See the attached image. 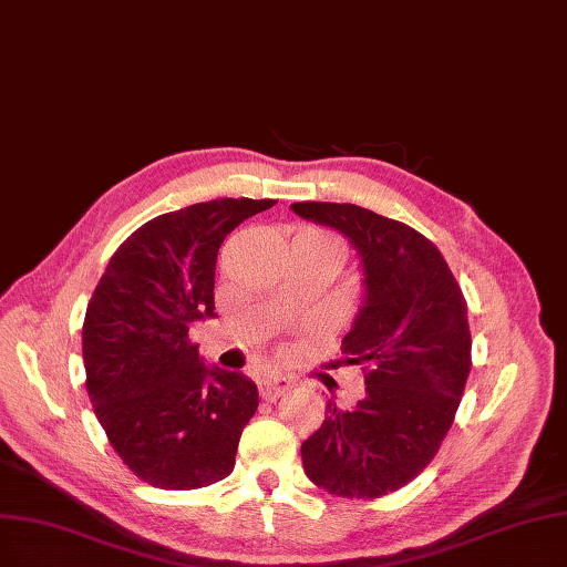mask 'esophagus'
Here are the masks:
<instances>
[{"label": "esophagus", "mask_w": 567, "mask_h": 567, "mask_svg": "<svg viewBox=\"0 0 567 567\" xmlns=\"http://www.w3.org/2000/svg\"><path fill=\"white\" fill-rule=\"evenodd\" d=\"M290 389H292V381L284 374H269V377L258 381V391H260L262 400H267V402H275L277 398H281Z\"/></svg>", "instance_id": "esophagus-1"}]
</instances>
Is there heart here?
I'll return each instance as SVG.
<instances>
[{"instance_id": "heart-1", "label": "heart", "mask_w": 567, "mask_h": 567, "mask_svg": "<svg viewBox=\"0 0 567 567\" xmlns=\"http://www.w3.org/2000/svg\"><path fill=\"white\" fill-rule=\"evenodd\" d=\"M298 237H302V239H313V241H321V244H328V246H332L334 251L339 254V258H342V244H339V239H334L332 235H328V233H323V230H316V228H302V230L298 233Z\"/></svg>"}]
</instances>
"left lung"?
<instances>
[{"mask_svg": "<svg viewBox=\"0 0 567 567\" xmlns=\"http://www.w3.org/2000/svg\"><path fill=\"white\" fill-rule=\"evenodd\" d=\"M298 216L342 233L360 256L362 307L342 339L365 395L332 400L302 442L307 477L332 495L372 501L435 458L472 368L467 302L440 248L400 220L355 205L296 202Z\"/></svg>", "mask_w": 567, "mask_h": 567, "instance_id": "1", "label": "left lung"}]
</instances>
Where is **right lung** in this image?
I'll return each mask as SVG.
<instances>
[{
    "instance_id": "1",
    "label": "right lung",
    "mask_w": 567,
    "mask_h": 567,
    "mask_svg": "<svg viewBox=\"0 0 567 567\" xmlns=\"http://www.w3.org/2000/svg\"><path fill=\"white\" fill-rule=\"evenodd\" d=\"M277 199L223 197L155 216L111 256L85 309V389L123 463L151 486L190 491L235 467L258 389L207 368L188 339L212 319L216 258L237 225Z\"/></svg>"
}]
</instances>
